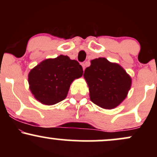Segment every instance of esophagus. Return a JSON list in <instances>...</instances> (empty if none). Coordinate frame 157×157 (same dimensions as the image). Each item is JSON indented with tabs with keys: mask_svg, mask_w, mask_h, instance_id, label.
Returning a JSON list of instances; mask_svg holds the SVG:
<instances>
[{
	"mask_svg": "<svg viewBox=\"0 0 157 157\" xmlns=\"http://www.w3.org/2000/svg\"><path fill=\"white\" fill-rule=\"evenodd\" d=\"M81 66H82V69L85 70V68H86V63H81Z\"/></svg>",
	"mask_w": 157,
	"mask_h": 157,
	"instance_id": "obj_1",
	"label": "esophagus"
}]
</instances>
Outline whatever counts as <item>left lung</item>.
<instances>
[{
	"label": "left lung",
	"mask_w": 157,
	"mask_h": 157,
	"mask_svg": "<svg viewBox=\"0 0 157 157\" xmlns=\"http://www.w3.org/2000/svg\"><path fill=\"white\" fill-rule=\"evenodd\" d=\"M83 77L91 101L105 109L117 107L126 98L132 83L131 76L120 65L105 57L91 60Z\"/></svg>",
	"instance_id": "left-lung-1"
}]
</instances>
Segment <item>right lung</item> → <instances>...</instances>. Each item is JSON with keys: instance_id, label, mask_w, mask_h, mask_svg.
Wrapping results in <instances>:
<instances>
[{"instance_id": "add662e5", "label": "right lung", "mask_w": 157, "mask_h": 157, "mask_svg": "<svg viewBox=\"0 0 157 157\" xmlns=\"http://www.w3.org/2000/svg\"><path fill=\"white\" fill-rule=\"evenodd\" d=\"M82 73L79 63L66 55L46 59L29 73V89L40 103L55 105L66 98L71 84L82 77Z\"/></svg>"}]
</instances>
